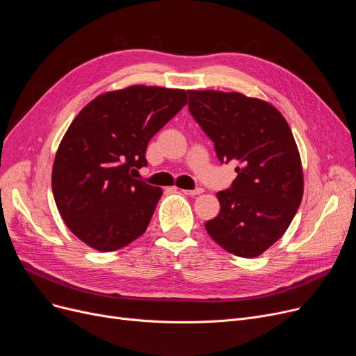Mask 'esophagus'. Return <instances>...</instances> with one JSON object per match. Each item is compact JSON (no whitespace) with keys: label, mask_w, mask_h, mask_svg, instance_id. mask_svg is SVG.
Returning <instances> with one entry per match:
<instances>
[{"label":"esophagus","mask_w":356,"mask_h":356,"mask_svg":"<svg viewBox=\"0 0 356 356\" xmlns=\"http://www.w3.org/2000/svg\"><path fill=\"white\" fill-rule=\"evenodd\" d=\"M185 195H190V197H195V195H200L204 193V190L202 188H195V190H181Z\"/></svg>","instance_id":"1"}]
</instances>
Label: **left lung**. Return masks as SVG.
Listing matches in <instances>:
<instances>
[{
  "label": "left lung",
  "instance_id": "obj_1",
  "mask_svg": "<svg viewBox=\"0 0 356 356\" xmlns=\"http://www.w3.org/2000/svg\"><path fill=\"white\" fill-rule=\"evenodd\" d=\"M190 113L214 142L220 162L238 177L217 193L220 213L206 223L210 238L241 258H257L289 229L300 207V152L284 115L241 92L188 90Z\"/></svg>",
  "mask_w": 356,
  "mask_h": 356
}]
</instances>
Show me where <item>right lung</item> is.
I'll return each mask as SVG.
<instances>
[{
	"label": "right lung",
	"instance_id": "obj_1",
	"mask_svg": "<svg viewBox=\"0 0 356 356\" xmlns=\"http://www.w3.org/2000/svg\"><path fill=\"white\" fill-rule=\"evenodd\" d=\"M187 103L185 90L130 86L78 113L55 155L52 191L79 241L113 252L146 232L162 190L134 172L147 165L149 140Z\"/></svg>",
	"mask_w": 356,
	"mask_h": 356
}]
</instances>
